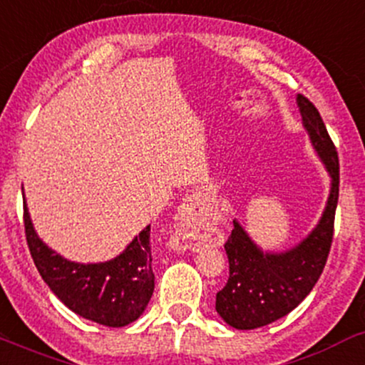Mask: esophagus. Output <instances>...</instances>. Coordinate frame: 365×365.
Returning a JSON list of instances; mask_svg holds the SVG:
<instances>
[{
	"mask_svg": "<svg viewBox=\"0 0 365 365\" xmlns=\"http://www.w3.org/2000/svg\"><path fill=\"white\" fill-rule=\"evenodd\" d=\"M179 219L184 227L182 248L198 250L203 245V220H205V198L200 193L190 195L179 210Z\"/></svg>",
	"mask_w": 365,
	"mask_h": 365,
	"instance_id": "1",
	"label": "esophagus"
}]
</instances>
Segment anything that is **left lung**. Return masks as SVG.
<instances>
[{
    "label": "left lung",
    "instance_id": "left-lung-1",
    "mask_svg": "<svg viewBox=\"0 0 365 365\" xmlns=\"http://www.w3.org/2000/svg\"><path fill=\"white\" fill-rule=\"evenodd\" d=\"M302 118L314 148L331 175V193L317 227L298 247L284 253H264L245 229H235L224 243L229 279L217 293L215 310L236 329H255L284 317L304 302L321 277L334 235L339 195V160L321 113L304 94H298Z\"/></svg>",
    "mask_w": 365,
    "mask_h": 365
}]
</instances>
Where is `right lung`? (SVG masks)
I'll use <instances>...</instances> for the list:
<instances>
[{"label": "right lung", "instance_id": "add662e5", "mask_svg": "<svg viewBox=\"0 0 365 365\" xmlns=\"http://www.w3.org/2000/svg\"><path fill=\"white\" fill-rule=\"evenodd\" d=\"M24 227L41 277L72 312L110 327L128 326L145 312L155 289L150 226L124 253L103 264H76L48 248L36 235L26 205Z\"/></svg>", "mask_w": 365, "mask_h": 365}]
</instances>
